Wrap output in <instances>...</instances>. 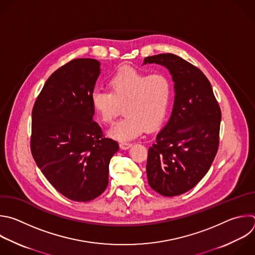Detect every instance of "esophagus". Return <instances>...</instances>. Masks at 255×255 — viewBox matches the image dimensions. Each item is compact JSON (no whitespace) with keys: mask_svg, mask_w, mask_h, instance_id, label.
<instances>
[{"mask_svg":"<svg viewBox=\"0 0 255 255\" xmlns=\"http://www.w3.org/2000/svg\"><path fill=\"white\" fill-rule=\"evenodd\" d=\"M131 146H132V143H131V142H120V148H121V149L126 150V149L130 148Z\"/></svg>","mask_w":255,"mask_h":255,"instance_id":"34e87169","label":"esophagus"}]
</instances>
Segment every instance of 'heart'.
Instances as JSON below:
<instances>
[{"label": "heart", "mask_w": 255, "mask_h": 255, "mask_svg": "<svg viewBox=\"0 0 255 255\" xmlns=\"http://www.w3.org/2000/svg\"><path fill=\"white\" fill-rule=\"evenodd\" d=\"M109 91L95 90L92 105L104 124H112L124 106L125 117L109 136L128 141L143 130L151 131L163 121L172 98V83L166 75H149L130 67L115 72L108 81Z\"/></svg>", "instance_id": "heart-1"}]
</instances>
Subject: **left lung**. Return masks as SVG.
<instances>
[{
    "label": "left lung",
    "mask_w": 255,
    "mask_h": 255,
    "mask_svg": "<svg viewBox=\"0 0 255 255\" xmlns=\"http://www.w3.org/2000/svg\"><path fill=\"white\" fill-rule=\"evenodd\" d=\"M165 66L174 81L170 119L148 150L150 187L172 197L192 189L208 172L219 146L221 111L211 84L200 69L174 54L146 57Z\"/></svg>",
    "instance_id": "1"
}]
</instances>
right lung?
<instances>
[{
  "label": "right lung",
  "instance_id": "add662e5",
  "mask_svg": "<svg viewBox=\"0 0 255 255\" xmlns=\"http://www.w3.org/2000/svg\"><path fill=\"white\" fill-rule=\"evenodd\" d=\"M100 62L74 59L46 81L32 111L31 152L48 181L65 197L87 202L104 192L109 163L119 150L93 121L92 94Z\"/></svg>",
  "mask_w": 255,
  "mask_h": 255
}]
</instances>
